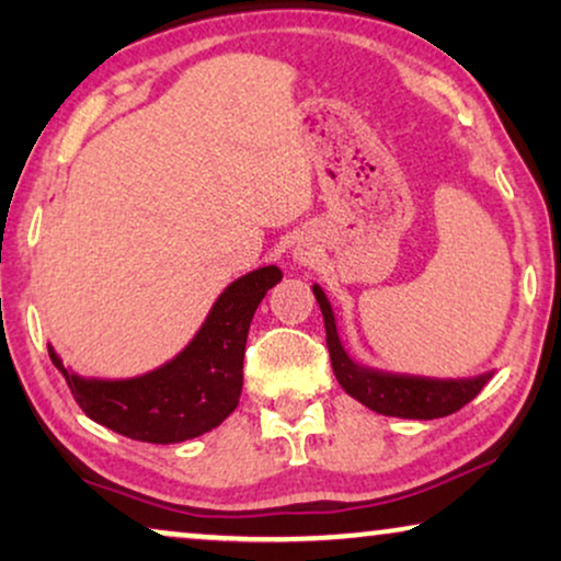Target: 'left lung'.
<instances>
[{"instance_id":"1","label":"left lung","mask_w":561,"mask_h":561,"mask_svg":"<svg viewBox=\"0 0 561 561\" xmlns=\"http://www.w3.org/2000/svg\"><path fill=\"white\" fill-rule=\"evenodd\" d=\"M321 317L327 327V347L332 357V367L340 386L347 390L352 398L382 416L398 419H442L449 416L472 401L474 396L485 388V382L493 378V373L474 375V378L459 380H439V378H419V375H398L373 370L355 363L344 350L336 332V319L332 304L327 301V294L319 286H313Z\"/></svg>"}]
</instances>
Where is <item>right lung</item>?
Returning <instances> with one entry per match:
<instances>
[{"label": "right lung", "mask_w": 561, "mask_h": 561, "mask_svg": "<svg viewBox=\"0 0 561 561\" xmlns=\"http://www.w3.org/2000/svg\"><path fill=\"white\" fill-rule=\"evenodd\" d=\"M280 278V267L265 265L229 283L186 350L137 378H81L60 363L48 344L50 359L76 403L96 424L150 444L194 439L217 428L240 403L250 321Z\"/></svg>", "instance_id": "right-lung-1"}]
</instances>
